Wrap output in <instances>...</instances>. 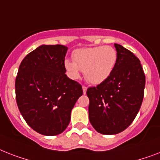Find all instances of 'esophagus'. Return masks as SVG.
I'll list each match as a JSON object with an SVG mask.
<instances>
[{
	"mask_svg": "<svg viewBox=\"0 0 160 160\" xmlns=\"http://www.w3.org/2000/svg\"><path fill=\"white\" fill-rule=\"evenodd\" d=\"M82 90H83V93H84V94H86V91H87V87H85V86H82Z\"/></svg>",
	"mask_w": 160,
	"mask_h": 160,
	"instance_id": "esophagus-1",
	"label": "esophagus"
}]
</instances>
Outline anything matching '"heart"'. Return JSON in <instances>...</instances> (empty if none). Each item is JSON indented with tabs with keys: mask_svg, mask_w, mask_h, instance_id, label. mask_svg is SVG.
Masks as SVG:
<instances>
[{
	"mask_svg": "<svg viewBox=\"0 0 160 160\" xmlns=\"http://www.w3.org/2000/svg\"><path fill=\"white\" fill-rule=\"evenodd\" d=\"M118 54L109 46L78 49L73 53V60H65V70L73 79L80 76V70L88 82L99 85L104 82L113 72Z\"/></svg>",
	"mask_w": 160,
	"mask_h": 160,
	"instance_id": "obj_1",
	"label": "heart"
}]
</instances>
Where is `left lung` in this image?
<instances>
[{
	"label": "left lung",
	"instance_id": "left-lung-1",
	"mask_svg": "<svg viewBox=\"0 0 160 160\" xmlns=\"http://www.w3.org/2000/svg\"><path fill=\"white\" fill-rule=\"evenodd\" d=\"M113 72L104 82L87 90L89 119L102 134H119L136 117L144 98L145 75L138 58L119 44Z\"/></svg>",
	"mask_w": 160,
	"mask_h": 160
}]
</instances>
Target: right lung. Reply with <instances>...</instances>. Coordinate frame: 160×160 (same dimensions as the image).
I'll return each mask as SVG.
<instances>
[{"mask_svg": "<svg viewBox=\"0 0 160 160\" xmlns=\"http://www.w3.org/2000/svg\"><path fill=\"white\" fill-rule=\"evenodd\" d=\"M68 47L41 45L21 61L16 79L18 109L28 125L46 136L61 134L70 121L82 86L65 75Z\"/></svg>", "mask_w": 160, "mask_h": 160, "instance_id": "obj_1", "label": "right lung"}]
</instances>
